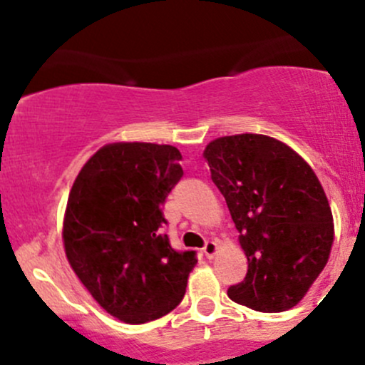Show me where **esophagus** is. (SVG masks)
<instances>
[{
  "label": "esophagus",
  "instance_id": "34e87169",
  "mask_svg": "<svg viewBox=\"0 0 365 365\" xmlns=\"http://www.w3.org/2000/svg\"><path fill=\"white\" fill-rule=\"evenodd\" d=\"M203 252H205V256L208 257V259H212V257L215 256V252H217V242H213V240L206 242L205 247H203Z\"/></svg>",
  "mask_w": 365,
  "mask_h": 365
}]
</instances>
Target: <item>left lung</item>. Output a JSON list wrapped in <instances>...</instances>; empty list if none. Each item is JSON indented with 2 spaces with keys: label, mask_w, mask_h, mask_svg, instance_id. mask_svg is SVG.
Instances as JSON below:
<instances>
[{
  "label": "left lung",
  "mask_w": 365,
  "mask_h": 365,
  "mask_svg": "<svg viewBox=\"0 0 365 365\" xmlns=\"http://www.w3.org/2000/svg\"><path fill=\"white\" fill-rule=\"evenodd\" d=\"M205 159L249 261L247 275L227 297L254 311H288L332 249V212L318 176L289 146L261 134L215 139Z\"/></svg>",
  "instance_id": "obj_1"
}]
</instances>
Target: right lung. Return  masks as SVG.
<instances>
[{
	"label": "right lung",
	"instance_id": "1",
	"mask_svg": "<svg viewBox=\"0 0 365 365\" xmlns=\"http://www.w3.org/2000/svg\"><path fill=\"white\" fill-rule=\"evenodd\" d=\"M169 145L114 143L84 164L70 190L63 242L91 297L132 325L171 312L185 295L196 251H176L160 231L162 205L182 180Z\"/></svg>",
	"mask_w": 365,
	"mask_h": 365
}]
</instances>
